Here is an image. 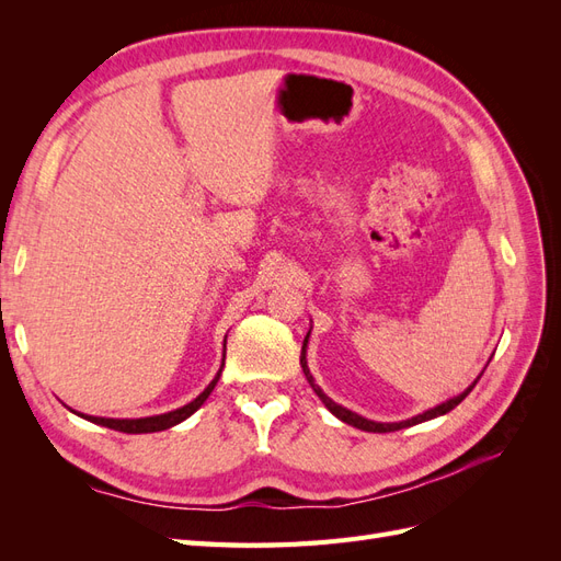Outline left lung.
I'll return each instance as SVG.
<instances>
[{"instance_id": "8db88e82", "label": "left lung", "mask_w": 561, "mask_h": 561, "mask_svg": "<svg viewBox=\"0 0 561 561\" xmlns=\"http://www.w3.org/2000/svg\"><path fill=\"white\" fill-rule=\"evenodd\" d=\"M307 342H309V334L304 336V346H301V358H299V363H301L304 375H307V381H309V383H311V388L316 390V396L322 400V404H325L328 410H330L339 421H344V423H348V426H353V428H360V431H367V433H393V431H400V428L416 426V423H423V421H431V419H435V416H443V414L451 412L454 407L470 393V390L474 388V383L480 381V377H478V379H474V381L463 390L461 396H456V398H451V400H447V402H443V404L433 407V410L423 412V414H416V416L407 419V421H398V423H379V421H369V419H365V416H360V414H355V412L346 410V407L336 404L334 400H330L325 393H322V388L313 381L311 371H309V365H307Z\"/></svg>"}]
</instances>
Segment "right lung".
<instances>
[{"mask_svg":"<svg viewBox=\"0 0 561 561\" xmlns=\"http://www.w3.org/2000/svg\"><path fill=\"white\" fill-rule=\"evenodd\" d=\"M225 351H227V346H225ZM222 367H225V363H222ZM222 367H219L215 379L206 386V390H203L198 398H194L190 404H184V407H180V410H173V412H168V414L145 416V419H105V416H87V414H79L75 410L72 412L79 414L81 419L91 421V423H98V426H105V428H112V431H118V433L138 435V433H157V431L173 428V426H178V423H182L184 419H190L198 410V407L208 400V396L213 393V388L219 381V375H222Z\"/></svg>","mask_w":561,"mask_h":561,"instance_id":"obj_1","label":"right lung"}]
</instances>
